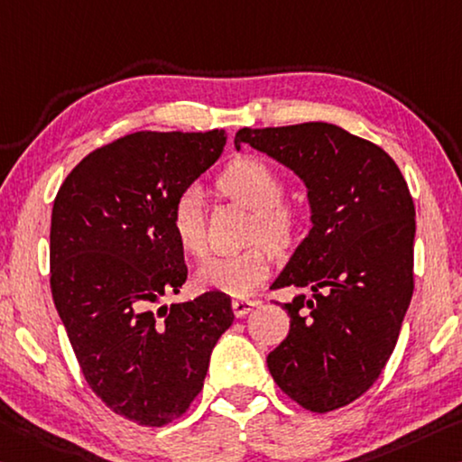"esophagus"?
Returning <instances> with one entry per match:
<instances>
[{"instance_id": "34e87169", "label": "esophagus", "mask_w": 462, "mask_h": 462, "mask_svg": "<svg viewBox=\"0 0 462 462\" xmlns=\"http://www.w3.org/2000/svg\"><path fill=\"white\" fill-rule=\"evenodd\" d=\"M257 302L254 300H248V298H238V300H232V310L236 317H246L248 312H251Z\"/></svg>"}]
</instances>
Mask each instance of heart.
Masks as SVG:
<instances>
[{"label":"heart","mask_w":462,"mask_h":462,"mask_svg":"<svg viewBox=\"0 0 462 462\" xmlns=\"http://www.w3.org/2000/svg\"><path fill=\"white\" fill-rule=\"evenodd\" d=\"M217 187L224 195L254 211L253 238H263L280 253L290 251L300 243L304 234L302 214L294 205L282 201L285 182L267 160L254 156L232 160L219 174ZM171 228L182 251L191 257H203L208 251V240L203 201L197 189H189L174 201ZM268 245L259 243L246 251L208 261L197 271L195 283L201 290L224 291L236 298L248 296L267 280L273 267V251Z\"/></svg>","instance_id":"heart-1"}]
</instances>
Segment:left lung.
I'll use <instances>...</instances> for the list:
<instances>
[{"label":"left lung","mask_w":462,"mask_h":462,"mask_svg":"<svg viewBox=\"0 0 462 462\" xmlns=\"http://www.w3.org/2000/svg\"><path fill=\"white\" fill-rule=\"evenodd\" d=\"M240 143L294 171L312 228L273 288L290 333L267 356L277 386L314 413L346 407L376 383L413 296L415 205L394 160L331 123L240 129Z\"/></svg>","instance_id":"obj_1"}]
</instances>
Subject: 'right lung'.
Returning a JSON list of instances; mask_svg holds the SVG:
<instances>
[{
  "mask_svg": "<svg viewBox=\"0 0 462 462\" xmlns=\"http://www.w3.org/2000/svg\"><path fill=\"white\" fill-rule=\"evenodd\" d=\"M226 139L224 129L123 135L88 153L55 197V309L90 389L139 426H166L191 407L234 320L224 291L156 309L187 282L172 205L222 156Z\"/></svg>",
  "mask_w": 462,
  "mask_h": 462,
  "instance_id": "1",
  "label": "right lung"
}]
</instances>
